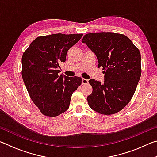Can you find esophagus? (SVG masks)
<instances>
[{"label": "esophagus", "mask_w": 157, "mask_h": 157, "mask_svg": "<svg viewBox=\"0 0 157 157\" xmlns=\"http://www.w3.org/2000/svg\"><path fill=\"white\" fill-rule=\"evenodd\" d=\"M88 82H89V79H85V78H82V84H88Z\"/></svg>", "instance_id": "esophagus-1"}]
</instances>
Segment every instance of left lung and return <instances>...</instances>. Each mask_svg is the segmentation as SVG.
<instances>
[{
	"label": "left lung",
	"mask_w": 157,
	"mask_h": 157,
	"mask_svg": "<svg viewBox=\"0 0 157 157\" xmlns=\"http://www.w3.org/2000/svg\"><path fill=\"white\" fill-rule=\"evenodd\" d=\"M96 55L102 67L105 81L91 79L93 91L87 97L89 107L96 112L111 115L121 111L134 95L141 75L140 53L124 34L97 33L82 39Z\"/></svg>",
	"instance_id": "8db88e82"
}]
</instances>
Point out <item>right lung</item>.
<instances>
[{
	"mask_svg": "<svg viewBox=\"0 0 157 157\" xmlns=\"http://www.w3.org/2000/svg\"><path fill=\"white\" fill-rule=\"evenodd\" d=\"M82 34L61 33L39 36L22 56V78L28 92L41 113L55 117L69 108L73 93L82 84L80 77L59 75L60 63Z\"/></svg>",
	"mask_w": 157,
	"mask_h": 157,
	"instance_id": "right-lung-1",
	"label": "right lung"
}]
</instances>
